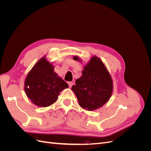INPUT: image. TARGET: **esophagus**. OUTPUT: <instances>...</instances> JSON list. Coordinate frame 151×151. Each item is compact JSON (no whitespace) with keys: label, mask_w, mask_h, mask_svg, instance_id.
<instances>
[{"label":"esophagus","mask_w":151,"mask_h":151,"mask_svg":"<svg viewBox=\"0 0 151 151\" xmlns=\"http://www.w3.org/2000/svg\"><path fill=\"white\" fill-rule=\"evenodd\" d=\"M68 86H69L70 88H71V87L73 86V84H74V83H73L72 81L68 82Z\"/></svg>","instance_id":"obj_1"}]
</instances>
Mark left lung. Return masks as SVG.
<instances>
[{
  "mask_svg": "<svg viewBox=\"0 0 151 151\" xmlns=\"http://www.w3.org/2000/svg\"><path fill=\"white\" fill-rule=\"evenodd\" d=\"M74 59L77 60L79 58L74 57ZM71 89L82 108L88 111L95 110L102 107L111 96L113 81L102 61L93 57Z\"/></svg>",
  "mask_w": 151,
  "mask_h": 151,
  "instance_id": "obj_1",
  "label": "left lung"
}]
</instances>
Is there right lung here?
<instances>
[{
  "instance_id": "add662e5",
  "label": "right lung",
  "mask_w": 151,
  "mask_h": 151,
  "mask_svg": "<svg viewBox=\"0 0 151 151\" xmlns=\"http://www.w3.org/2000/svg\"><path fill=\"white\" fill-rule=\"evenodd\" d=\"M54 67L45 58H41L28 73L24 83L27 96L40 107L55 102L60 91L68 86L53 70Z\"/></svg>"
}]
</instances>
